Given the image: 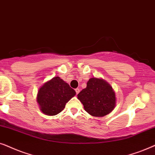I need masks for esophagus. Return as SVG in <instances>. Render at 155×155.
Here are the masks:
<instances>
[{"mask_svg": "<svg viewBox=\"0 0 155 155\" xmlns=\"http://www.w3.org/2000/svg\"><path fill=\"white\" fill-rule=\"evenodd\" d=\"M75 91H76V94H79V93L80 92V89H79V88H76V89H75Z\"/></svg>", "mask_w": 155, "mask_h": 155, "instance_id": "esophagus-1", "label": "esophagus"}]
</instances>
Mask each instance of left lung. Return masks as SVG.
Returning <instances> with one entry per match:
<instances>
[{"label": "left lung", "instance_id": "left-lung-1", "mask_svg": "<svg viewBox=\"0 0 155 155\" xmlns=\"http://www.w3.org/2000/svg\"><path fill=\"white\" fill-rule=\"evenodd\" d=\"M84 110L94 117L108 115L115 106V94L112 86L100 78H91L86 88L77 95Z\"/></svg>", "mask_w": 155, "mask_h": 155}]
</instances>
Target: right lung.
<instances>
[{
	"instance_id": "obj_1",
	"label": "right lung",
	"mask_w": 155,
	"mask_h": 155,
	"mask_svg": "<svg viewBox=\"0 0 155 155\" xmlns=\"http://www.w3.org/2000/svg\"><path fill=\"white\" fill-rule=\"evenodd\" d=\"M75 95L76 91L69 84L55 76L40 88L37 101L43 113L55 115L64 110L66 104Z\"/></svg>"
}]
</instances>
